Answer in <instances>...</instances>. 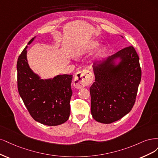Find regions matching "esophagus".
<instances>
[{
  "mask_svg": "<svg viewBox=\"0 0 158 158\" xmlns=\"http://www.w3.org/2000/svg\"><path fill=\"white\" fill-rule=\"evenodd\" d=\"M93 79V75L90 71L84 70L79 72L75 75L73 81L75 87L78 89H82L92 83Z\"/></svg>",
  "mask_w": 158,
  "mask_h": 158,
  "instance_id": "34e87169",
  "label": "esophagus"
}]
</instances>
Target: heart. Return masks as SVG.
Returning a JSON list of instances; mask_svg holds the SVG:
<instances>
[{
	"label": "heart",
	"mask_w": 158,
	"mask_h": 158,
	"mask_svg": "<svg viewBox=\"0 0 158 158\" xmlns=\"http://www.w3.org/2000/svg\"><path fill=\"white\" fill-rule=\"evenodd\" d=\"M98 44H99L98 42L96 41V40H91V41H89V43L85 44L84 45H82L81 47L76 48L74 50L73 54L77 57L82 56H84L86 54L93 52V50L98 47ZM102 51H103V47H100L97 50L96 55L98 56L101 54Z\"/></svg>",
	"instance_id": "obj_1"
}]
</instances>
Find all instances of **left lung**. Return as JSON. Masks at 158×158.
<instances>
[{"label": "left lung", "mask_w": 158, "mask_h": 158, "mask_svg": "<svg viewBox=\"0 0 158 158\" xmlns=\"http://www.w3.org/2000/svg\"><path fill=\"white\" fill-rule=\"evenodd\" d=\"M93 69L95 82L90 88L93 118L104 124L118 121L135 102L141 80L139 56L131 46L94 63Z\"/></svg>", "instance_id": "left-lung-1"}]
</instances>
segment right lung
<instances>
[{"instance_id":"1","label":"right lung","mask_w":158,"mask_h":158,"mask_svg":"<svg viewBox=\"0 0 158 158\" xmlns=\"http://www.w3.org/2000/svg\"><path fill=\"white\" fill-rule=\"evenodd\" d=\"M36 36L27 44H31ZM27 46L17 62L19 94L30 115L39 123L56 126L69 118L71 89L73 75H58L43 79L30 68L27 58Z\"/></svg>"}]
</instances>
